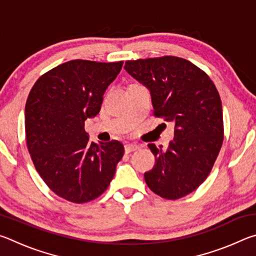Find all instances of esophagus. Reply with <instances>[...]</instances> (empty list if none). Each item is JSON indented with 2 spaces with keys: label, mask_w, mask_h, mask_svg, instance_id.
Wrapping results in <instances>:
<instances>
[{
  "label": "esophagus",
  "mask_w": 256,
  "mask_h": 256,
  "mask_svg": "<svg viewBox=\"0 0 256 256\" xmlns=\"http://www.w3.org/2000/svg\"><path fill=\"white\" fill-rule=\"evenodd\" d=\"M140 146H138V144H128L125 146V152L126 154H130V152H133V151L138 150Z\"/></svg>",
  "instance_id": "34e87169"
}]
</instances>
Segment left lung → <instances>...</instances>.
Returning <instances> with one entry per match:
<instances>
[{
    "label": "left lung",
    "mask_w": 256,
    "mask_h": 256,
    "mask_svg": "<svg viewBox=\"0 0 256 256\" xmlns=\"http://www.w3.org/2000/svg\"><path fill=\"white\" fill-rule=\"evenodd\" d=\"M125 70L150 90L154 115L175 123L167 150L149 144V188L167 200L192 193L209 176L224 142L222 105L210 76L177 56L126 60Z\"/></svg>",
    "instance_id": "8db88e82"
}]
</instances>
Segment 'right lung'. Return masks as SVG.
I'll return each mask as SVG.
<instances>
[{
    "label": "right lung",
    "instance_id": "right-lung-1",
    "mask_svg": "<svg viewBox=\"0 0 256 256\" xmlns=\"http://www.w3.org/2000/svg\"><path fill=\"white\" fill-rule=\"evenodd\" d=\"M123 66L73 60L34 82L24 108L26 142L34 166L56 196L73 203L92 201L105 192L124 154L118 140H89L84 120L94 118L102 96Z\"/></svg>",
    "mask_w": 256,
    "mask_h": 256
}]
</instances>
